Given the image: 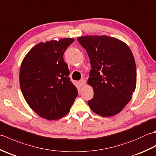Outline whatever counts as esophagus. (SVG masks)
Returning <instances> with one entry per match:
<instances>
[{
  "mask_svg": "<svg viewBox=\"0 0 156 156\" xmlns=\"http://www.w3.org/2000/svg\"><path fill=\"white\" fill-rule=\"evenodd\" d=\"M78 84H79V85L80 86V87H83L86 85V82L84 80H81L79 81Z\"/></svg>",
  "mask_w": 156,
  "mask_h": 156,
  "instance_id": "obj_1",
  "label": "esophagus"
}]
</instances>
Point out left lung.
<instances>
[{
	"mask_svg": "<svg viewBox=\"0 0 156 156\" xmlns=\"http://www.w3.org/2000/svg\"><path fill=\"white\" fill-rule=\"evenodd\" d=\"M77 40L87 51L92 67L87 82L94 96L88 101L89 107L102 117L118 114L136 87V66L130 48L107 35L82 36Z\"/></svg>",
	"mask_w": 156,
	"mask_h": 156,
	"instance_id": "8db88e82",
	"label": "left lung"
}]
</instances>
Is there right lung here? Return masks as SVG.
Returning <instances> with one entry per match:
<instances>
[{
	"mask_svg": "<svg viewBox=\"0 0 156 156\" xmlns=\"http://www.w3.org/2000/svg\"><path fill=\"white\" fill-rule=\"evenodd\" d=\"M72 38L41 42L25 56L19 72L20 87L33 111L48 120L67 115L78 95L63 55Z\"/></svg>",
	"mask_w": 156,
	"mask_h": 156,
	"instance_id": "1",
	"label": "right lung"
}]
</instances>
